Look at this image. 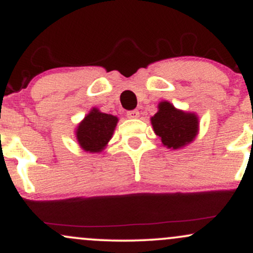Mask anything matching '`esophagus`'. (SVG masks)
Listing matches in <instances>:
<instances>
[{"label":"esophagus","instance_id":"obj_1","mask_svg":"<svg viewBox=\"0 0 253 253\" xmlns=\"http://www.w3.org/2000/svg\"><path fill=\"white\" fill-rule=\"evenodd\" d=\"M127 118L129 119L139 118V112H138V110H129V112H127Z\"/></svg>","mask_w":253,"mask_h":253}]
</instances>
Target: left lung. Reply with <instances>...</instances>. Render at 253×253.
Segmentation results:
<instances>
[{
	"instance_id": "left-lung-1",
	"label": "left lung",
	"mask_w": 253,
	"mask_h": 253,
	"mask_svg": "<svg viewBox=\"0 0 253 253\" xmlns=\"http://www.w3.org/2000/svg\"><path fill=\"white\" fill-rule=\"evenodd\" d=\"M151 124L163 145L169 149L185 146L194 139L198 131V119L194 114L177 110L168 102H161Z\"/></svg>"
}]
</instances>
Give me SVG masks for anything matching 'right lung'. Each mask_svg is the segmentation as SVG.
Returning <instances> with one entry per match:
<instances>
[{
	"label": "right lung",
	"instance_id": "add662e5",
	"mask_svg": "<svg viewBox=\"0 0 253 253\" xmlns=\"http://www.w3.org/2000/svg\"><path fill=\"white\" fill-rule=\"evenodd\" d=\"M118 118L92 109L78 126L77 139L85 151L99 152L112 138Z\"/></svg>",
	"mask_w": 253,
	"mask_h": 253
}]
</instances>
